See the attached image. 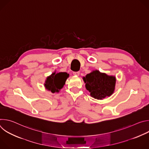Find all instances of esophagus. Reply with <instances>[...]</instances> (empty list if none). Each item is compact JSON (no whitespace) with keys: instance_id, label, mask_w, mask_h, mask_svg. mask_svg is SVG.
<instances>
[{"instance_id":"1","label":"esophagus","mask_w":149,"mask_h":149,"mask_svg":"<svg viewBox=\"0 0 149 149\" xmlns=\"http://www.w3.org/2000/svg\"><path fill=\"white\" fill-rule=\"evenodd\" d=\"M73 74L76 76H78L79 75V72H73Z\"/></svg>"}]
</instances>
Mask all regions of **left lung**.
<instances>
[{"label": "left lung", "instance_id": "8db88e82", "mask_svg": "<svg viewBox=\"0 0 149 149\" xmlns=\"http://www.w3.org/2000/svg\"><path fill=\"white\" fill-rule=\"evenodd\" d=\"M83 80L90 95L95 99L102 100L111 95L114 91L116 82L114 76L95 70L83 77Z\"/></svg>", "mask_w": 149, "mask_h": 149}]
</instances>
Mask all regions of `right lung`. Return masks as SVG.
Masks as SVG:
<instances>
[{
	"label": "right lung",
	"instance_id": "add662e5",
	"mask_svg": "<svg viewBox=\"0 0 149 149\" xmlns=\"http://www.w3.org/2000/svg\"><path fill=\"white\" fill-rule=\"evenodd\" d=\"M69 77V74L67 72H53L50 76L47 78L44 86L47 90L52 93H58L63 88L65 84L67 79Z\"/></svg>",
	"mask_w": 149,
	"mask_h": 149
}]
</instances>
